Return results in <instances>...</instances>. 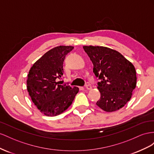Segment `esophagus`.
Here are the masks:
<instances>
[{"mask_svg": "<svg viewBox=\"0 0 154 154\" xmlns=\"http://www.w3.org/2000/svg\"><path fill=\"white\" fill-rule=\"evenodd\" d=\"M85 88L87 90H91L92 89V86L90 85H85Z\"/></svg>", "mask_w": 154, "mask_h": 154, "instance_id": "obj_1", "label": "esophagus"}]
</instances>
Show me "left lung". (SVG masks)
Instances as JSON below:
<instances>
[{
	"label": "left lung",
	"mask_w": 154,
	"mask_h": 154,
	"mask_svg": "<svg viewBox=\"0 0 154 154\" xmlns=\"http://www.w3.org/2000/svg\"><path fill=\"white\" fill-rule=\"evenodd\" d=\"M99 78L100 93L96 104L107 112L118 110L128 103L136 86L134 66L119 52L103 46H83Z\"/></svg>",
	"instance_id": "1"
}]
</instances>
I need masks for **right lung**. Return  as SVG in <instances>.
<instances>
[{"label":"right lung","instance_id":"1","mask_svg":"<svg viewBox=\"0 0 154 154\" xmlns=\"http://www.w3.org/2000/svg\"><path fill=\"white\" fill-rule=\"evenodd\" d=\"M73 46H57L33 64L28 75L27 89L34 104L47 116L64 112L79 92V88L57 81L64 73L65 57Z\"/></svg>","mask_w":154,"mask_h":154}]
</instances>
